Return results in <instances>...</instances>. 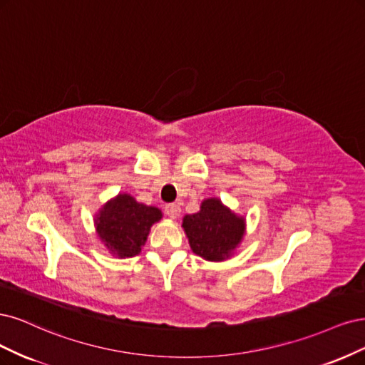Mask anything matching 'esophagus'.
<instances>
[{
	"label": "esophagus",
	"instance_id": "esophagus-1",
	"mask_svg": "<svg viewBox=\"0 0 365 365\" xmlns=\"http://www.w3.org/2000/svg\"><path fill=\"white\" fill-rule=\"evenodd\" d=\"M165 214L170 217V218H173V220H175L178 218L179 215H180V207L178 206V205H167L165 206Z\"/></svg>",
	"mask_w": 365,
	"mask_h": 365
}]
</instances>
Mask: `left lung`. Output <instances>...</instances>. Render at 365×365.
Listing matches in <instances>:
<instances>
[{"instance_id": "left-lung-1", "label": "left lung", "mask_w": 365, "mask_h": 365, "mask_svg": "<svg viewBox=\"0 0 365 365\" xmlns=\"http://www.w3.org/2000/svg\"><path fill=\"white\" fill-rule=\"evenodd\" d=\"M182 227L195 255L209 262H222L241 245L247 222L220 198L210 197L203 200L198 212L183 217Z\"/></svg>"}]
</instances>
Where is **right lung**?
I'll return each mask as SVG.
<instances>
[{
	"mask_svg": "<svg viewBox=\"0 0 365 365\" xmlns=\"http://www.w3.org/2000/svg\"><path fill=\"white\" fill-rule=\"evenodd\" d=\"M162 210L136 202L127 192L108 200L93 217L97 237L112 256L132 257L140 253L151 226L162 220Z\"/></svg>",
	"mask_w": 365,
	"mask_h": 365,
	"instance_id": "1",
	"label": "right lung"
}]
</instances>
